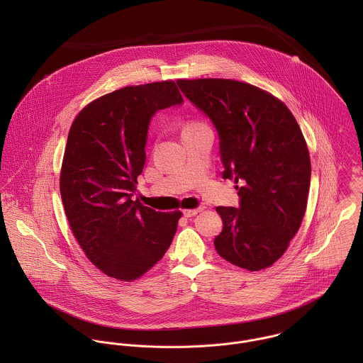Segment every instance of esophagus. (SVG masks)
<instances>
[{"label":"esophagus","instance_id":"34e87169","mask_svg":"<svg viewBox=\"0 0 363 363\" xmlns=\"http://www.w3.org/2000/svg\"><path fill=\"white\" fill-rule=\"evenodd\" d=\"M203 209L201 208H194V209H184L183 211V215L186 216V218H191V216H194V215H197L199 212H201Z\"/></svg>","mask_w":363,"mask_h":363}]
</instances>
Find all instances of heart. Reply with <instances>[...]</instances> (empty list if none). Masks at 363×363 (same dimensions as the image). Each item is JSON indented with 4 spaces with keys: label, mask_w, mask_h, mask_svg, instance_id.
<instances>
[{
    "label": "heart",
    "mask_w": 363,
    "mask_h": 363,
    "mask_svg": "<svg viewBox=\"0 0 363 363\" xmlns=\"http://www.w3.org/2000/svg\"><path fill=\"white\" fill-rule=\"evenodd\" d=\"M200 125H203L201 123H193V124H189L186 128H194V127H200Z\"/></svg>",
    "instance_id": "obj_1"
}]
</instances>
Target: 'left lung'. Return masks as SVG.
Masks as SVG:
<instances>
[{
	"label": "left lung",
	"mask_w": 363,
	"mask_h": 363,
	"mask_svg": "<svg viewBox=\"0 0 363 363\" xmlns=\"http://www.w3.org/2000/svg\"><path fill=\"white\" fill-rule=\"evenodd\" d=\"M177 85L218 133L222 177L240 184L239 208H216L223 229L215 250L249 271L272 265L308 206L311 157L299 124L281 101L245 82L209 78Z\"/></svg>",
	"instance_id": "left-lung-1"
}]
</instances>
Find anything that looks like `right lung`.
<instances>
[{
	"instance_id": "1",
	"label": "right lung",
	"mask_w": 363,
	"mask_h": 363,
	"mask_svg": "<svg viewBox=\"0 0 363 363\" xmlns=\"http://www.w3.org/2000/svg\"><path fill=\"white\" fill-rule=\"evenodd\" d=\"M182 104L173 81L125 86L88 104L69 128L62 206L86 257L111 278H140L174 238L182 212H157L133 197L152 117Z\"/></svg>"
}]
</instances>
